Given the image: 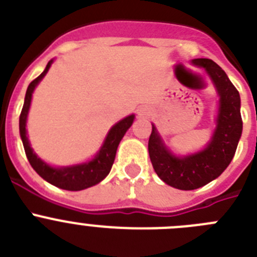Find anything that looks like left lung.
<instances>
[{
    "instance_id": "8db88e82",
    "label": "left lung",
    "mask_w": 257,
    "mask_h": 257,
    "mask_svg": "<svg viewBox=\"0 0 257 257\" xmlns=\"http://www.w3.org/2000/svg\"><path fill=\"white\" fill-rule=\"evenodd\" d=\"M192 64L205 69L219 94L216 126L205 149L178 156L164 143L152 124L149 154L155 172L163 182L182 191L197 189L216 179L228 168L242 134L241 98L225 71L210 59H193Z\"/></svg>"
}]
</instances>
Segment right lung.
I'll return each instance as SVG.
<instances>
[{
	"instance_id": "1",
	"label": "right lung",
	"mask_w": 257,
	"mask_h": 257,
	"mask_svg": "<svg viewBox=\"0 0 257 257\" xmlns=\"http://www.w3.org/2000/svg\"><path fill=\"white\" fill-rule=\"evenodd\" d=\"M52 62H54V59L48 61L43 73L28 85L24 106H23L19 119L20 137H22L25 154H27L28 160L31 163L32 168L46 182H48V183H51L55 187H59L61 189H66V191H82V189L89 188V187L94 186V184L100 183L101 180H103L107 177V174L111 170L112 164H114L117 146H119L120 141L124 137L126 131L132 126L136 116H134V114L128 115L126 117L117 121L115 125H112L111 129L108 131L102 146H101L100 151L94 155L92 160L87 161V163L77 164V165L59 166V168L48 165L41 157L37 156V154L31 147L25 126H27L28 112H29V107H31L32 96H33L34 89L39 84V82L43 79L46 74H47L48 69L52 65Z\"/></svg>"
}]
</instances>
